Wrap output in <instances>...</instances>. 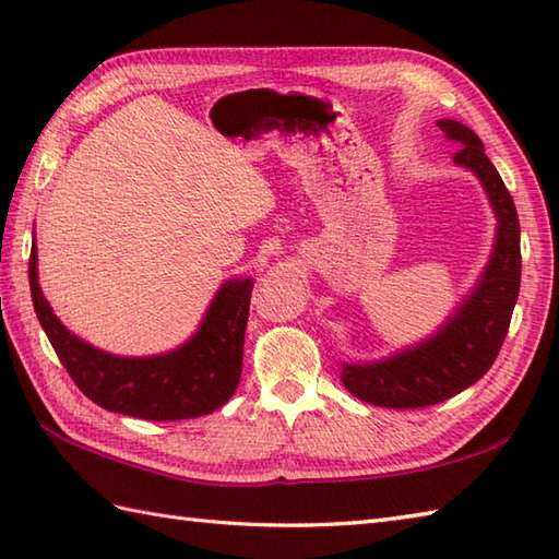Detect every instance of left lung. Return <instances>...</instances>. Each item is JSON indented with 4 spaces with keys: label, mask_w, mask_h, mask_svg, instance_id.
Returning a JSON list of instances; mask_svg holds the SVG:
<instances>
[{
    "label": "left lung",
    "mask_w": 559,
    "mask_h": 559,
    "mask_svg": "<svg viewBox=\"0 0 559 559\" xmlns=\"http://www.w3.org/2000/svg\"><path fill=\"white\" fill-rule=\"evenodd\" d=\"M437 127L459 146L456 168L476 175L490 201L497 221L492 252L473 288L430 336L384 358L341 362L343 386L382 408L435 406L476 384L502 348L519 298L521 230L514 201L473 129L456 120H439Z\"/></svg>",
    "instance_id": "obj_1"
}]
</instances>
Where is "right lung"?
Returning <instances> with one entry per match:
<instances>
[{
	"label": "right lung",
	"mask_w": 559,
	"mask_h": 559,
	"mask_svg": "<svg viewBox=\"0 0 559 559\" xmlns=\"http://www.w3.org/2000/svg\"><path fill=\"white\" fill-rule=\"evenodd\" d=\"M28 281L35 314L57 358L83 394L105 411L141 420L201 418L221 408L240 384L254 278L235 276L221 283L194 334L158 355H115L91 346L59 322L38 283L35 237Z\"/></svg>",
	"instance_id": "right-lung-1"
}]
</instances>
